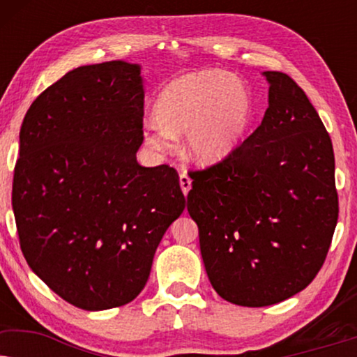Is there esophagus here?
Wrapping results in <instances>:
<instances>
[{"label": "esophagus", "mask_w": 357, "mask_h": 357, "mask_svg": "<svg viewBox=\"0 0 357 357\" xmlns=\"http://www.w3.org/2000/svg\"><path fill=\"white\" fill-rule=\"evenodd\" d=\"M180 188H182V192H183L185 197H187L188 192H190V188H192V178H190L185 172L180 174Z\"/></svg>", "instance_id": "34e87169"}]
</instances>
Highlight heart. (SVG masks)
<instances>
[{
	"instance_id": "b5f03b06",
	"label": "heart",
	"mask_w": 357,
	"mask_h": 357,
	"mask_svg": "<svg viewBox=\"0 0 357 357\" xmlns=\"http://www.w3.org/2000/svg\"><path fill=\"white\" fill-rule=\"evenodd\" d=\"M155 119L144 125L146 144L170 151L175 136L187 135L185 154L199 165L229 158L252 121V97L243 82L226 71L206 70L182 76L159 96Z\"/></svg>"
}]
</instances>
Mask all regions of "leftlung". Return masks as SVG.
Returning a JSON list of instances; mask_svg holds the SVG:
<instances>
[{
    "instance_id": "8db88e82",
    "label": "left lung",
    "mask_w": 357,
    "mask_h": 357,
    "mask_svg": "<svg viewBox=\"0 0 357 357\" xmlns=\"http://www.w3.org/2000/svg\"><path fill=\"white\" fill-rule=\"evenodd\" d=\"M263 76L270 91L261 125L229 158L192 172L187 197L214 291L243 307L305 289L338 222L328 131L292 77Z\"/></svg>"
}]
</instances>
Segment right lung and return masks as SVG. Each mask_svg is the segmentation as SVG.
Returning <instances> with one entry per match:
<instances>
[{
    "mask_svg": "<svg viewBox=\"0 0 357 357\" xmlns=\"http://www.w3.org/2000/svg\"><path fill=\"white\" fill-rule=\"evenodd\" d=\"M144 89L126 61L79 66L24 116L13 178L19 243L32 271L84 310L128 304L185 209L178 174L143 167Z\"/></svg>",
    "mask_w": 357,
    "mask_h": 357,
    "instance_id": "obj_1",
    "label": "right lung"
}]
</instances>
